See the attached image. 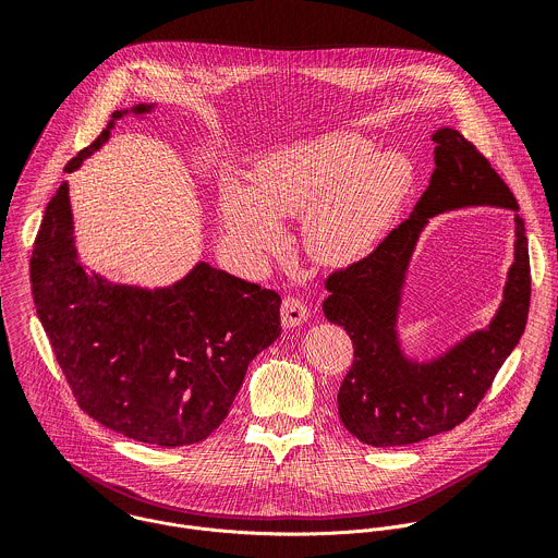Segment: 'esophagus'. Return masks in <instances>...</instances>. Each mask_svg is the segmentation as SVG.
<instances>
[{
  "mask_svg": "<svg viewBox=\"0 0 558 558\" xmlns=\"http://www.w3.org/2000/svg\"><path fill=\"white\" fill-rule=\"evenodd\" d=\"M280 317H282V327L284 329H293V327H300L302 323H306L308 317V308L304 306L302 300L298 298H284L282 300V306H280Z\"/></svg>",
  "mask_w": 558,
  "mask_h": 558,
  "instance_id": "obj_1",
  "label": "esophagus"
}]
</instances>
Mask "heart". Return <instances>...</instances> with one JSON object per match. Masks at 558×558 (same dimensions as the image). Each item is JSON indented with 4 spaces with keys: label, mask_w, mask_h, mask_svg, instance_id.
<instances>
[{
    "label": "heart",
    "mask_w": 558,
    "mask_h": 558,
    "mask_svg": "<svg viewBox=\"0 0 558 558\" xmlns=\"http://www.w3.org/2000/svg\"><path fill=\"white\" fill-rule=\"evenodd\" d=\"M411 181L404 154L375 151L371 138L336 132L269 156L254 187L225 179L218 216L227 243L247 265L278 245V220L300 216L306 252L317 263L347 265L375 247Z\"/></svg>",
    "instance_id": "obj_1"
}]
</instances>
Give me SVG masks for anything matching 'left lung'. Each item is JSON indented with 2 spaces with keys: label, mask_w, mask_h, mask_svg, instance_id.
Masks as SVG:
<instances>
[{
  "label": "left lung",
  "mask_w": 558,
  "mask_h": 558,
  "mask_svg": "<svg viewBox=\"0 0 558 558\" xmlns=\"http://www.w3.org/2000/svg\"><path fill=\"white\" fill-rule=\"evenodd\" d=\"M435 172L413 214L373 254L327 280V320L353 340V364L338 392L344 428L375 448L407 446L452 430L482 402L497 371L519 344L530 308V256L519 205L488 158L454 128H439ZM465 206L515 211V256L505 300L486 330L420 363L401 349L396 320L418 235L437 213Z\"/></svg>",
  "instance_id": "left-lung-1"
}]
</instances>
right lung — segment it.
<instances>
[{
    "label": "right lung",
    "instance_id": "add662e5",
    "mask_svg": "<svg viewBox=\"0 0 558 558\" xmlns=\"http://www.w3.org/2000/svg\"><path fill=\"white\" fill-rule=\"evenodd\" d=\"M101 136L65 166L74 172ZM35 308L82 407L134 441L177 448L207 439L227 417L250 362L280 336V295L207 263L170 287L110 282L88 274L74 247L68 183L50 198L31 258Z\"/></svg>",
    "mask_w": 558,
    "mask_h": 558
}]
</instances>
